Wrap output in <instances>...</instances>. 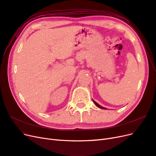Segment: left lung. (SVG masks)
I'll list each match as a JSON object with an SVG mask.
<instances>
[{
  "mask_svg": "<svg viewBox=\"0 0 156 156\" xmlns=\"http://www.w3.org/2000/svg\"><path fill=\"white\" fill-rule=\"evenodd\" d=\"M93 101H94V103H95V105L98 107H99V108H103V109H107V108H105V107H101V105H99L98 104V103H96L95 101H94V100H93Z\"/></svg>",
  "mask_w": 156,
  "mask_h": 156,
  "instance_id": "1",
  "label": "left lung"
}]
</instances>
